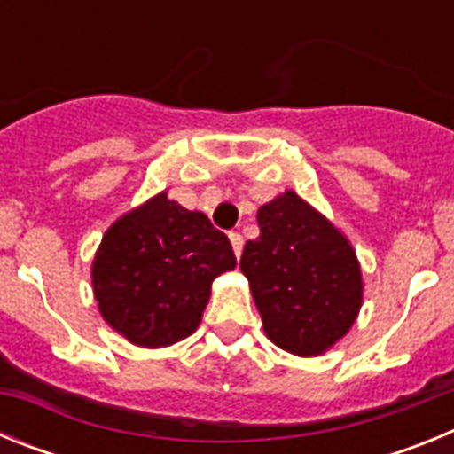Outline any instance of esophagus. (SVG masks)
Wrapping results in <instances>:
<instances>
[{"mask_svg":"<svg viewBox=\"0 0 454 454\" xmlns=\"http://www.w3.org/2000/svg\"><path fill=\"white\" fill-rule=\"evenodd\" d=\"M230 240H231V247H234L236 259H239L240 252H243V236H240L239 231H230Z\"/></svg>","mask_w":454,"mask_h":454,"instance_id":"1","label":"esophagus"}]
</instances>
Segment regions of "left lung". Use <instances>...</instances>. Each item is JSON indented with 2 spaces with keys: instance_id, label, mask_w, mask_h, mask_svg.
Segmentation results:
<instances>
[{
  "instance_id": "left-lung-1",
  "label": "left lung",
  "mask_w": 454,
  "mask_h": 454,
  "mask_svg": "<svg viewBox=\"0 0 454 454\" xmlns=\"http://www.w3.org/2000/svg\"><path fill=\"white\" fill-rule=\"evenodd\" d=\"M262 234L247 240L240 270L250 282L268 339L314 356L332 348L362 307V270L352 246L293 191L256 214Z\"/></svg>"
}]
</instances>
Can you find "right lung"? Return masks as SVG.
Returning a JSON list of instances; mask_svg holds the SVG:
<instances>
[{"label":"right lung","mask_w":454,"mask_h":454,"mask_svg":"<svg viewBox=\"0 0 454 454\" xmlns=\"http://www.w3.org/2000/svg\"><path fill=\"white\" fill-rule=\"evenodd\" d=\"M234 266L227 234L161 192L104 234L92 286L114 330L136 346L161 348L198 330L211 282Z\"/></svg>","instance_id":"obj_1"}]
</instances>
